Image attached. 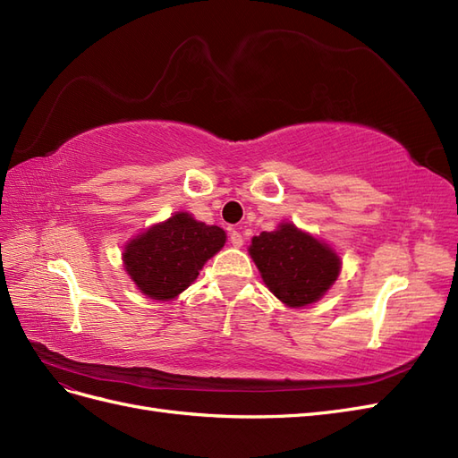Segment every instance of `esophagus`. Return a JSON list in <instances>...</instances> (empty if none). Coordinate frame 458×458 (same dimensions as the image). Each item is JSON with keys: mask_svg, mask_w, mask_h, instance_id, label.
<instances>
[{"mask_svg": "<svg viewBox=\"0 0 458 458\" xmlns=\"http://www.w3.org/2000/svg\"><path fill=\"white\" fill-rule=\"evenodd\" d=\"M243 235L238 232V230H232L230 232V243L233 245V247H242L243 245Z\"/></svg>", "mask_w": 458, "mask_h": 458, "instance_id": "obj_1", "label": "esophagus"}]
</instances>
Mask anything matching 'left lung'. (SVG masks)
Instances as JSON below:
<instances>
[{
  "label": "left lung",
  "mask_w": 458,
  "mask_h": 458,
  "mask_svg": "<svg viewBox=\"0 0 458 458\" xmlns=\"http://www.w3.org/2000/svg\"><path fill=\"white\" fill-rule=\"evenodd\" d=\"M249 255L267 287L291 308L319 301L341 272V259L327 243L291 223L255 235Z\"/></svg>",
  "instance_id": "1"
}]
</instances>
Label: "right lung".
Instances as JSON below:
<instances>
[{"label": "right lung", "instance_id": "add662e5", "mask_svg": "<svg viewBox=\"0 0 458 458\" xmlns=\"http://www.w3.org/2000/svg\"><path fill=\"white\" fill-rule=\"evenodd\" d=\"M225 243L223 228L199 223L190 213H174L132 238L125 245L123 264L146 297L171 301L196 282L203 264Z\"/></svg>", "mask_w": 458, "mask_h": 458}]
</instances>
